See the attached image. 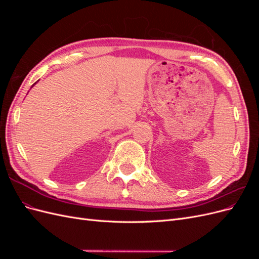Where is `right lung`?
I'll use <instances>...</instances> for the list:
<instances>
[{
	"instance_id": "add662e5",
	"label": "right lung",
	"mask_w": 259,
	"mask_h": 259,
	"mask_svg": "<svg viewBox=\"0 0 259 259\" xmlns=\"http://www.w3.org/2000/svg\"><path fill=\"white\" fill-rule=\"evenodd\" d=\"M34 84H35V83H34ZM34 84H33V85H34ZM33 85H32V86H33Z\"/></svg>"
}]
</instances>
